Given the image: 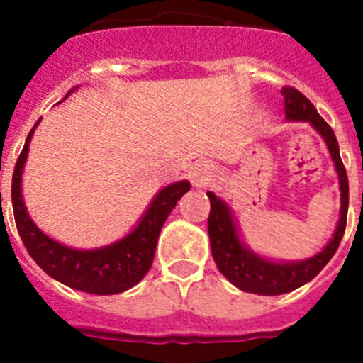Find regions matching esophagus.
<instances>
[{"instance_id":"obj_1","label":"esophagus","mask_w":363,"mask_h":363,"mask_svg":"<svg viewBox=\"0 0 363 363\" xmlns=\"http://www.w3.org/2000/svg\"><path fill=\"white\" fill-rule=\"evenodd\" d=\"M191 178L192 184L196 185V187H201V185H205L207 182H211V172L207 171V169H198V171L191 172Z\"/></svg>"}]
</instances>
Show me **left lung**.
<instances>
[{
    "mask_svg": "<svg viewBox=\"0 0 363 363\" xmlns=\"http://www.w3.org/2000/svg\"><path fill=\"white\" fill-rule=\"evenodd\" d=\"M281 94L285 98V116H287V120L309 121L325 140L333 162H335L336 172H338L340 191H342V211H340V223L336 227L335 236L322 252L309 259H303V262H296V264H274V262L259 258L242 245L227 205L220 198L214 196L213 192H207L211 200L207 229H209L211 251H213V258L218 269L238 289L245 291V293L265 294V296L291 293V291L298 289L300 285L313 280L325 267L327 262L335 256L340 242L344 238L345 225H347L349 182L345 167L340 158L335 133L329 127V123L320 116L318 111L314 108L309 99L300 91H296L294 86H284Z\"/></svg>",
    "mask_w": 363,
    "mask_h": 363,
    "instance_id": "obj_1",
    "label": "left lung"
}]
</instances>
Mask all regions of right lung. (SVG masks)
Returning <instances> with one entry per match:
<instances>
[{
	"instance_id": "right-lung-1",
	"label": "right lung",
	"mask_w": 363,
	"mask_h": 363,
	"mask_svg": "<svg viewBox=\"0 0 363 363\" xmlns=\"http://www.w3.org/2000/svg\"><path fill=\"white\" fill-rule=\"evenodd\" d=\"M38 123L40 121H36ZM36 125L28 133L12 176V209H14L16 227L23 240L25 249L49 277L72 289L91 294H118L130 289L149 272L160 230L167 216L174 209L179 198L191 189V185L189 182H178L162 189L149 205L136 229L120 242L94 251L70 249L54 242L34 225V221L25 211L23 198H21V172Z\"/></svg>"
}]
</instances>
